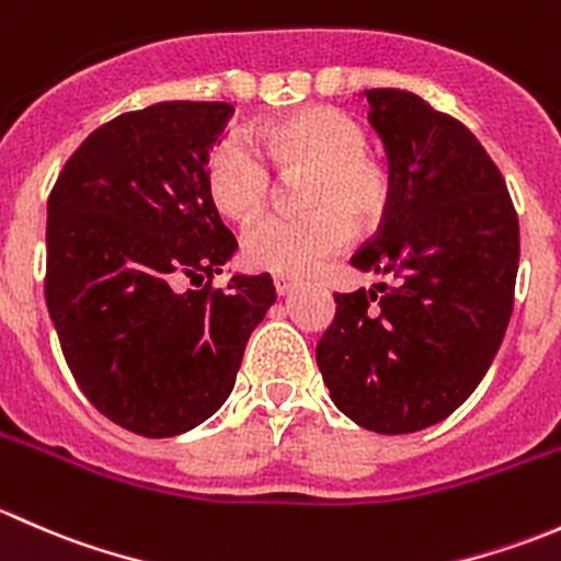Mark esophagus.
<instances>
[{
  "mask_svg": "<svg viewBox=\"0 0 561 561\" xmlns=\"http://www.w3.org/2000/svg\"><path fill=\"white\" fill-rule=\"evenodd\" d=\"M293 287H296V279H293V276L274 274V290L279 293V296H285V293H290Z\"/></svg>",
  "mask_w": 561,
  "mask_h": 561,
  "instance_id": "1",
  "label": "esophagus"
}]
</instances>
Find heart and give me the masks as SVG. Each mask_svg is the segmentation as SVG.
<instances>
[{"mask_svg": "<svg viewBox=\"0 0 561 561\" xmlns=\"http://www.w3.org/2000/svg\"><path fill=\"white\" fill-rule=\"evenodd\" d=\"M257 146L239 135L217 140L206 160V190L228 217L254 219L271 203L276 179L298 181L301 217L271 214L244 233L249 265L274 274H309L342 252L353 230H371L393 206V171L369 149L364 124L339 107L317 105L257 129Z\"/></svg>", "mask_w": 561, "mask_h": 561, "instance_id": "heart-1", "label": "heart"}]
</instances>
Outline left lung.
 <instances>
[{
    "mask_svg": "<svg viewBox=\"0 0 561 561\" xmlns=\"http://www.w3.org/2000/svg\"><path fill=\"white\" fill-rule=\"evenodd\" d=\"M366 100L396 195L350 263L386 282L333 293L317 366L358 426L410 434L458 410L500 350L516 293L518 214L500 168L458 118L404 89H366Z\"/></svg>",
    "mask_w": 561,
    "mask_h": 561,
    "instance_id": "left-lung-1",
    "label": "left lung"
}]
</instances>
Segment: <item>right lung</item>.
<instances>
[{"mask_svg": "<svg viewBox=\"0 0 561 561\" xmlns=\"http://www.w3.org/2000/svg\"><path fill=\"white\" fill-rule=\"evenodd\" d=\"M236 107L157 103L94 129L48 195L45 304L89 401L127 432L175 437L233 390L268 274L214 287L236 239L206 160ZM181 278L207 279L181 294Z\"/></svg>", "mask_w": 561, "mask_h": 561, "instance_id": "right-lung-1", "label": "right lung"}]
</instances>
